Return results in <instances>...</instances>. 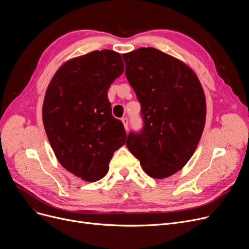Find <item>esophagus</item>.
<instances>
[{
    "mask_svg": "<svg viewBox=\"0 0 249 249\" xmlns=\"http://www.w3.org/2000/svg\"><path fill=\"white\" fill-rule=\"evenodd\" d=\"M122 122H123V124H124L125 130H126V131H128V118H126V117L122 118Z\"/></svg>",
    "mask_w": 249,
    "mask_h": 249,
    "instance_id": "1",
    "label": "esophagus"
}]
</instances>
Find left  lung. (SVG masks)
I'll return each mask as SVG.
<instances>
[{
  "mask_svg": "<svg viewBox=\"0 0 249 249\" xmlns=\"http://www.w3.org/2000/svg\"><path fill=\"white\" fill-rule=\"evenodd\" d=\"M122 57L143 121L126 145L148 176L169 177L186 165L200 140L207 114L201 84L187 65L155 48Z\"/></svg>",
  "mask_w": 249,
  "mask_h": 249,
  "instance_id": "8db88e82",
  "label": "left lung"
}]
</instances>
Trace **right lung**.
<instances>
[{
    "label": "right lung",
    "instance_id": "obj_1",
    "mask_svg": "<svg viewBox=\"0 0 249 249\" xmlns=\"http://www.w3.org/2000/svg\"><path fill=\"white\" fill-rule=\"evenodd\" d=\"M123 71L120 53L93 51L62 65L46 91L42 121L50 144L60 164L84 181L105 177L125 143L123 123L112 115L107 99Z\"/></svg>",
    "mask_w": 249,
    "mask_h": 249
}]
</instances>
